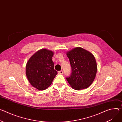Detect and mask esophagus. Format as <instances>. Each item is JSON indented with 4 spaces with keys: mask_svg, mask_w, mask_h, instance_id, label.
I'll return each instance as SVG.
<instances>
[{
    "mask_svg": "<svg viewBox=\"0 0 122 122\" xmlns=\"http://www.w3.org/2000/svg\"><path fill=\"white\" fill-rule=\"evenodd\" d=\"M58 73L59 74H62L63 73V71H58Z\"/></svg>",
    "mask_w": 122,
    "mask_h": 122,
    "instance_id": "1",
    "label": "esophagus"
}]
</instances>
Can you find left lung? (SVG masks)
Returning a JSON list of instances; mask_svg holds the SVG:
<instances>
[{"label": "left lung", "instance_id": "left-lung-1", "mask_svg": "<svg viewBox=\"0 0 122 122\" xmlns=\"http://www.w3.org/2000/svg\"><path fill=\"white\" fill-rule=\"evenodd\" d=\"M72 69L71 76L67 77L70 86L80 91L89 87L97 73V66L94 55L81 47H76L66 52Z\"/></svg>", "mask_w": 122, "mask_h": 122}]
</instances>
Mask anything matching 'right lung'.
I'll return each instance as SVG.
<instances>
[{"mask_svg":"<svg viewBox=\"0 0 122 122\" xmlns=\"http://www.w3.org/2000/svg\"><path fill=\"white\" fill-rule=\"evenodd\" d=\"M54 52L46 49L38 50L28 61L26 74L31 85L40 91L47 88L52 83L57 71L54 69L52 58Z\"/></svg>","mask_w":122,"mask_h":122,"instance_id":"add662e5","label":"right lung"}]
</instances>
